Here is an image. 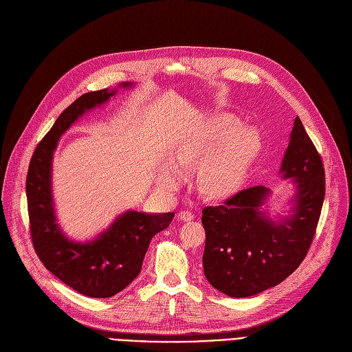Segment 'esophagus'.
I'll list each match as a JSON object with an SVG mask.
<instances>
[{"instance_id":"1","label":"esophagus","mask_w":352,"mask_h":352,"mask_svg":"<svg viewBox=\"0 0 352 352\" xmlns=\"http://www.w3.org/2000/svg\"><path fill=\"white\" fill-rule=\"evenodd\" d=\"M177 218L180 221H192L193 220V214L189 211H180L177 214Z\"/></svg>"}]
</instances>
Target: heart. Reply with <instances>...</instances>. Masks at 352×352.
I'll return each mask as SVG.
<instances>
[{
  "label": "heart",
  "instance_id": "obj_1",
  "mask_svg": "<svg viewBox=\"0 0 352 352\" xmlns=\"http://www.w3.org/2000/svg\"><path fill=\"white\" fill-rule=\"evenodd\" d=\"M263 150L261 132L253 126H239L228 115H212L189 126L175 140L168 164L157 175L164 190H175L182 175L193 168V185L205 199L233 197L248 182Z\"/></svg>",
  "mask_w": 352,
  "mask_h": 352
}]
</instances>
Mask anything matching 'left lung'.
I'll return each instance as SVG.
<instances>
[{
	"instance_id": "obj_1",
	"label": "left lung",
	"mask_w": 352,
	"mask_h": 352,
	"mask_svg": "<svg viewBox=\"0 0 352 352\" xmlns=\"http://www.w3.org/2000/svg\"><path fill=\"white\" fill-rule=\"evenodd\" d=\"M280 175L293 185L284 214H271L272 192L265 186L245 189L202 211L204 274L228 297H250L283 283L311 245L324 198V170L298 116Z\"/></svg>"
}]
</instances>
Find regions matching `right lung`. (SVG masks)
I'll use <instances>...</instances> for the list:
<instances>
[{
  "instance_id": "right-lung-1",
  "label": "right lung",
  "mask_w": 352,
  "mask_h": 352,
  "mask_svg": "<svg viewBox=\"0 0 352 352\" xmlns=\"http://www.w3.org/2000/svg\"><path fill=\"white\" fill-rule=\"evenodd\" d=\"M135 82L80 96L58 116L54 126L36 147L28 172L26 195L30 233L36 253L60 281L80 294L107 298L122 292L135 280L151 239L170 226L173 212L119 214L103 232L90 240H74L60 228L52 193V162L58 142L80 118L104 106L119 90Z\"/></svg>"
}]
</instances>
